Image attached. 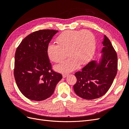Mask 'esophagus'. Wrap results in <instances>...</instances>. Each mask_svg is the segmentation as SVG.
Here are the masks:
<instances>
[{"label": "esophagus", "instance_id": "34e87169", "mask_svg": "<svg viewBox=\"0 0 129 129\" xmlns=\"http://www.w3.org/2000/svg\"><path fill=\"white\" fill-rule=\"evenodd\" d=\"M68 75V74H62V76H63V78L66 77Z\"/></svg>", "mask_w": 129, "mask_h": 129}]
</instances>
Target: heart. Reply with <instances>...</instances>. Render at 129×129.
Instances as JSON below:
<instances>
[{"mask_svg":"<svg viewBox=\"0 0 129 129\" xmlns=\"http://www.w3.org/2000/svg\"><path fill=\"white\" fill-rule=\"evenodd\" d=\"M57 45L50 44L47 48L49 59L60 62L66 57L67 60L55 66L56 71L62 73L71 72L90 60L94 54L96 42L93 34L88 30H67L56 38Z\"/></svg>","mask_w":129,"mask_h":129,"instance_id":"1","label":"heart"}]
</instances>
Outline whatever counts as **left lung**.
<instances>
[{"mask_svg":"<svg viewBox=\"0 0 129 129\" xmlns=\"http://www.w3.org/2000/svg\"><path fill=\"white\" fill-rule=\"evenodd\" d=\"M101 57L90 62L81 72L75 74L77 79L73 88L77 95L85 100L98 99L106 93L117 72V55L105 36L102 42Z\"/></svg>","mask_w":129,"mask_h":129,"instance_id":"1","label":"left lung"}]
</instances>
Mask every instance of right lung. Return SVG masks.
<instances>
[{
	"label": "right lung",
	"instance_id": "right-lung-1",
	"mask_svg": "<svg viewBox=\"0 0 129 129\" xmlns=\"http://www.w3.org/2000/svg\"><path fill=\"white\" fill-rule=\"evenodd\" d=\"M57 30L44 29L27 36L15 54L14 75L19 90L26 98L41 101L51 96L61 74L53 71L47 48Z\"/></svg>",
	"mask_w": 129,
	"mask_h": 129
}]
</instances>
